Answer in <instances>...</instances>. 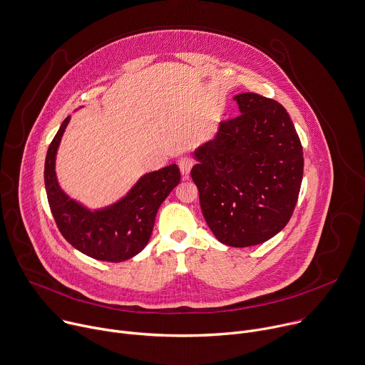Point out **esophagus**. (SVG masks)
Listing matches in <instances>:
<instances>
[{"instance_id": "34e87169", "label": "esophagus", "mask_w": 365, "mask_h": 365, "mask_svg": "<svg viewBox=\"0 0 365 365\" xmlns=\"http://www.w3.org/2000/svg\"><path fill=\"white\" fill-rule=\"evenodd\" d=\"M192 165H194V160H192L191 157L185 155V157H181V158H180V161H178V167H180L181 174H182V177H184V178H187V177H188V174H190V171H191Z\"/></svg>"}]
</instances>
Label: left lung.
<instances>
[{"instance_id": "1", "label": "left lung", "mask_w": 365, "mask_h": 365, "mask_svg": "<svg viewBox=\"0 0 365 365\" xmlns=\"http://www.w3.org/2000/svg\"><path fill=\"white\" fill-rule=\"evenodd\" d=\"M233 99L240 115L220 122L214 139L194 153L191 178L215 239L249 247L272 239L292 217L304 151L279 102L252 92Z\"/></svg>"}]
</instances>
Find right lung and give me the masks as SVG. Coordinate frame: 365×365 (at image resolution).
Wrapping results in <instances>:
<instances>
[{
    "label": "right lung",
    "mask_w": 365,
    "mask_h": 365,
    "mask_svg": "<svg viewBox=\"0 0 365 365\" xmlns=\"http://www.w3.org/2000/svg\"><path fill=\"white\" fill-rule=\"evenodd\" d=\"M67 116L53 138L46 155L44 184L48 205L63 237L79 252L103 262H123L148 245L155 215L181 180L173 164L145 174L118 202L91 211L63 192L56 177V154Z\"/></svg>",
    "instance_id": "obj_1"
}]
</instances>
